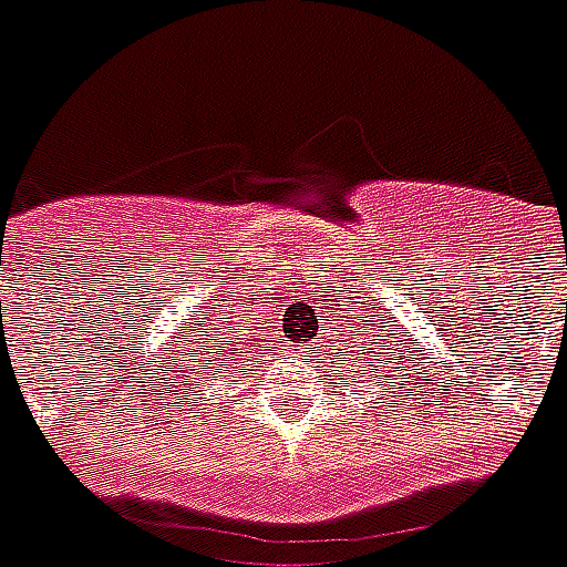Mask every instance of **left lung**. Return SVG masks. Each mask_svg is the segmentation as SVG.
I'll list each match as a JSON object with an SVG mask.
<instances>
[{"instance_id": "obj_1", "label": "left lung", "mask_w": 567, "mask_h": 567, "mask_svg": "<svg viewBox=\"0 0 567 567\" xmlns=\"http://www.w3.org/2000/svg\"><path fill=\"white\" fill-rule=\"evenodd\" d=\"M360 336H363V332H360ZM360 336H357V339H360ZM348 344H351V339H348ZM348 344H339V341L332 339L327 348L339 351V357H348ZM351 348H354V351H351V357L357 360V354H360V351H357V344H351ZM363 354H367V357H363V363H367V360H372V357H381L384 363H392V360L396 359V351H393L391 344H384V341H379V339L367 341V344H363ZM400 363H403V360H398V363L393 364V372L400 369Z\"/></svg>"}]
</instances>
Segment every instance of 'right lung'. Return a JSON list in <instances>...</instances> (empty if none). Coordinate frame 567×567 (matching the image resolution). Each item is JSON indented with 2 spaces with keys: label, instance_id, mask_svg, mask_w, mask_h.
<instances>
[{
  "label": "right lung",
  "instance_id": "right-lung-1",
  "mask_svg": "<svg viewBox=\"0 0 567 567\" xmlns=\"http://www.w3.org/2000/svg\"><path fill=\"white\" fill-rule=\"evenodd\" d=\"M223 334L226 332H210V339L200 341V348H204V351L198 354L200 360H192V363H200L204 372L213 369V363H219L226 372H235L240 363H250V360H256V348H259L256 332H244L240 339H231V336H227L226 340L221 339Z\"/></svg>",
  "mask_w": 567,
  "mask_h": 567
}]
</instances>
